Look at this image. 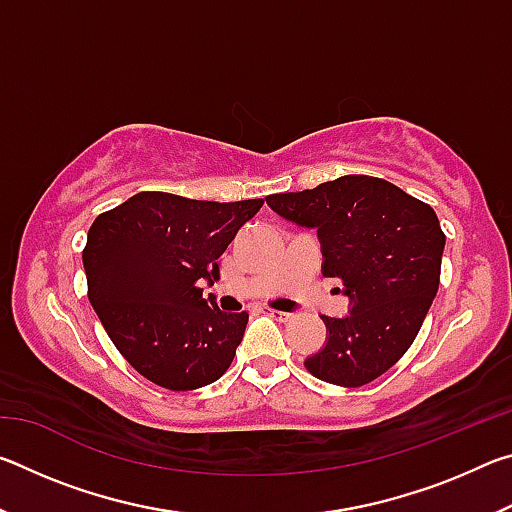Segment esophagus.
<instances>
[{
    "label": "esophagus",
    "instance_id": "obj_1",
    "mask_svg": "<svg viewBox=\"0 0 512 512\" xmlns=\"http://www.w3.org/2000/svg\"><path fill=\"white\" fill-rule=\"evenodd\" d=\"M262 311L266 316H271L275 320H280V323H287V320H291V314L289 311H280V309H271V307H262Z\"/></svg>",
    "mask_w": 512,
    "mask_h": 512
}]
</instances>
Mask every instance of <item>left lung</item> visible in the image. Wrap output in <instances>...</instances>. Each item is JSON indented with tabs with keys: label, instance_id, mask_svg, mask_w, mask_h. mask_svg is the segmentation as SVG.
Instances as JSON below:
<instances>
[{
	"label": "left lung",
	"instance_id": "left-lung-1",
	"mask_svg": "<svg viewBox=\"0 0 512 512\" xmlns=\"http://www.w3.org/2000/svg\"><path fill=\"white\" fill-rule=\"evenodd\" d=\"M266 203L316 230L320 271L339 277L350 298L348 316H323L327 341L305 359L307 370L327 384H370L411 348L436 298L445 250L436 212L372 176H341Z\"/></svg>",
	"mask_w": 512,
	"mask_h": 512
}]
</instances>
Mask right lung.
<instances>
[{
    "mask_svg": "<svg viewBox=\"0 0 512 512\" xmlns=\"http://www.w3.org/2000/svg\"><path fill=\"white\" fill-rule=\"evenodd\" d=\"M264 205L140 192L99 214L83 250L88 298L115 348L153 384L194 391L230 368L248 314L203 296L219 259Z\"/></svg>",
    "mask_w": 512,
    "mask_h": 512,
    "instance_id": "add662e5",
    "label": "right lung"
}]
</instances>
